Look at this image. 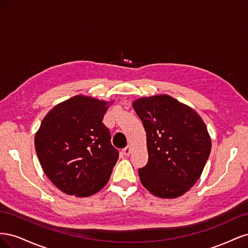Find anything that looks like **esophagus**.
<instances>
[{"label": "esophagus", "mask_w": 248, "mask_h": 248, "mask_svg": "<svg viewBox=\"0 0 248 248\" xmlns=\"http://www.w3.org/2000/svg\"><path fill=\"white\" fill-rule=\"evenodd\" d=\"M122 152H123V154H124L125 156H129L130 153H131V148H130L129 146H127L126 148H124V149L122 150Z\"/></svg>", "instance_id": "esophagus-1"}]
</instances>
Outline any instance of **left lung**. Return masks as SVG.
I'll return each instance as SVG.
<instances>
[{
	"label": "left lung",
	"instance_id": "obj_1",
	"mask_svg": "<svg viewBox=\"0 0 248 248\" xmlns=\"http://www.w3.org/2000/svg\"><path fill=\"white\" fill-rule=\"evenodd\" d=\"M132 106L147 132L149 159L139 169L141 184L156 197L182 196L198 181L211 152L204 121L169 95L144 97Z\"/></svg>",
	"mask_w": 248,
	"mask_h": 248
}]
</instances>
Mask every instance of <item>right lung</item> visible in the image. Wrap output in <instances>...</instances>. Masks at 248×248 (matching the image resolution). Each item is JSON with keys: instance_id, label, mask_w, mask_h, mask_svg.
Masks as SVG:
<instances>
[{"instance_id": "obj_1", "label": "right lung", "mask_w": 248, "mask_h": 248, "mask_svg": "<svg viewBox=\"0 0 248 248\" xmlns=\"http://www.w3.org/2000/svg\"><path fill=\"white\" fill-rule=\"evenodd\" d=\"M107 102L77 95L44 117L35 136L41 167L60 190L77 197L99 191L119 158L102 123Z\"/></svg>"}]
</instances>
